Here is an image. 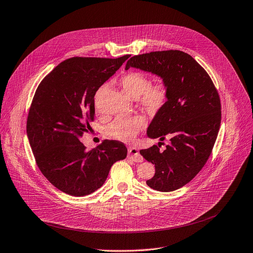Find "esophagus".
I'll list each match as a JSON object with an SVG mask.
<instances>
[{
    "mask_svg": "<svg viewBox=\"0 0 253 253\" xmlns=\"http://www.w3.org/2000/svg\"><path fill=\"white\" fill-rule=\"evenodd\" d=\"M128 157L134 162H143V157L137 148H128Z\"/></svg>",
    "mask_w": 253,
    "mask_h": 253,
    "instance_id": "esophagus-1",
    "label": "esophagus"
}]
</instances>
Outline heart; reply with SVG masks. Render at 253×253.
<instances>
[{"label": "heart", "instance_id": "heart-1", "mask_svg": "<svg viewBox=\"0 0 253 253\" xmlns=\"http://www.w3.org/2000/svg\"><path fill=\"white\" fill-rule=\"evenodd\" d=\"M120 84L124 91L137 100V103L146 111L151 113L158 112L168 99V86L165 81L159 80L151 83L150 78L142 72L132 71L125 74ZM105 86L100 87L96 94L95 107L98 110V98ZM146 126V120L142 115H133L129 118L115 120L107 128L109 137L123 142H131L139 131Z\"/></svg>", "mask_w": 253, "mask_h": 253}]
</instances>
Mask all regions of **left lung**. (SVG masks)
Listing matches in <instances>:
<instances>
[{
    "label": "left lung",
    "mask_w": 253,
    "mask_h": 253,
    "mask_svg": "<svg viewBox=\"0 0 253 253\" xmlns=\"http://www.w3.org/2000/svg\"><path fill=\"white\" fill-rule=\"evenodd\" d=\"M137 68L161 77L168 86V99L150 124L147 134L159 145L141 150L155 164L148 186L173 191L188 183L202 170L215 145L221 125L219 93L206 70L181 50L152 51L134 55L126 70ZM170 139L164 151L160 144Z\"/></svg>",
    "instance_id": "left-lung-1"
}]
</instances>
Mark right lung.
Here are the masks:
<instances>
[{"mask_svg": "<svg viewBox=\"0 0 253 253\" xmlns=\"http://www.w3.org/2000/svg\"><path fill=\"white\" fill-rule=\"evenodd\" d=\"M130 55L71 57L38 85L27 118V135L38 168L57 189L84 197L100 188L113 163L126 157L124 143L106 140L87 151L79 140L91 129L94 96Z\"/></svg>", "mask_w": 253, "mask_h": 253, "instance_id": "add662e5", "label": "right lung"}]
</instances>
